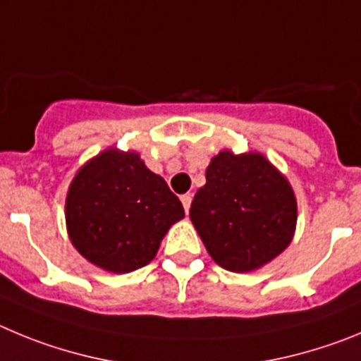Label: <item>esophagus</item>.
<instances>
[{
  "label": "esophagus",
  "mask_w": 361,
  "mask_h": 361,
  "mask_svg": "<svg viewBox=\"0 0 361 361\" xmlns=\"http://www.w3.org/2000/svg\"><path fill=\"white\" fill-rule=\"evenodd\" d=\"M181 203H183L185 212H188V210H190V203H192V196H190V194H185V196H181Z\"/></svg>",
  "instance_id": "34e87169"
}]
</instances>
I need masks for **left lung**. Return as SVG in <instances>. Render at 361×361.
<instances>
[{
  "mask_svg": "<svg viewBox=\"0 0 361 361\" xmlns=\"http://www.w3.org/2000/svg\"><path fill=\"white\" fill-rule=\"evenodd\" d=\"M207 183L190 204V221L221 268H262L293 241L297 197L288 178L257 151L223 149L207 167Z\"/></svg>",
  "mask_w": 361,
  "mask_h": 361,
  "instance_id": "1",
  "label": "left lung"
}]
</instances>
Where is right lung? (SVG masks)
Returning <instances> with one entry per match:
<instances>
[{"label":"right lung","mask_w":361,"mask_h":361,"mask_svg":"<svg viewBox=\"0 0 361 361\" xmlns=\"http://www.w3.org/2000/svg\"><path fill=\"white\" fill-rule=\"evenodd\" d=\"M71 245L109 274H129L157 257L181 201L136 151L108 147L71 180L64 204Z\"/></svg>","instance_id":"right-lung-1"}]
</instances>
